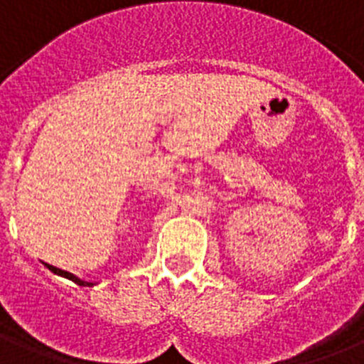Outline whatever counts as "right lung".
Segmentation results:
<instances>
[{
  "mask_svg": "<svg viewBox=\"0 0 364 364\" xmlns=\"http://www.w3.org/2000/svg\"><path fill=\"white\" fill-rule=\"evenodd\" d=\"M46 267H48L50 271H52V273L59 274V277H65V279L73 280V282H75V284H78V286H93V282H87V280L78 279L76 274L69 273V271H63V269H58V267H54V265H48V264H46Z\"/></svg>",
  "mask_w": 364,
  "mask_h": 364,
  "instance_id": "1",
  "label": "right lung"
}]
</instances>
